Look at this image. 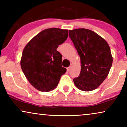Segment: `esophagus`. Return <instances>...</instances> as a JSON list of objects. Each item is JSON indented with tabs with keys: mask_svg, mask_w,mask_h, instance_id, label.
<instances>
[{
	"mask_svg": "<svg viewBox=\"0 0 127 127\" xmlns=\"http://www.w3.org/2000/svg\"><path fill=\"white\" fill-rule=\"evenodd\" d=\"M71 67H72V66H70L67 67V68H66L67 70V71H69V70H70V69H71Z\"/></svg>",
	"mask_w": 127,
	"mask_h": 127,
	"instance_id": "esophagus-1",
	"label": "esophagus"
}]
</instances>
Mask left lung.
I'll return each mask as SVG.
<instances>
[{"label":"left lung","instance_id":"obj_1","mask_svg":"<svg viewBox=\"0 0 127 127\" xmlns=\"http://www.w3.org/2000/svg\"><path fill=\"white\" fill-rule=\"evenodd\" d=\"M69 37L80 58L81 71L73 81L84 91L96 89L108 75L113 57L108 43L93 31L79 28L69 31Z\"/></svg>","mask_w":127,"mask_h":127}]
</instances>
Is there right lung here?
Masks as SVG:
<instances>
[{
  "label": "right lung",
  "instance_id": "1",
  "mask_svg": "<svg viewBox=\"0 0 127 127\" xmlns=\"http://www.w3.org/2000/svg\"><path fill=\"white\" fill-rule=\"evenodd\" d=\"M68 37V30L44 29L33 37L24 48L20 64L29 83L36 89L48 92L57 87L66 69L57 50Z\"/></svg>",
  "mask_w": 127,
  "mask_h": 127
}]
</instances>
